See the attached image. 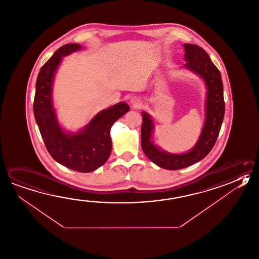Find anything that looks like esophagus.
<instances>
[{"label": "esophagus", "mask_w": 259, "mask_h": 259, "mask_svg": "<svg viewBox=\"0 0 259 259\" xmlns=\"http://www.w3.org/2000/svg\"><path fill=\"white\" fill-rule=\"evenodd\" d=\"M131 104L134 107H138L140 105V100L138 98H132L131 99Z\"/></svg>", "instance_id": "1"}]
</instances>
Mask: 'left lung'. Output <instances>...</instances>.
<instances>
[{
    "mask_svg": "<svg viewBox=\"0 0 259 259\" xmlns=\"http://www.w3.org/2000/svg\"><path fill=\"white\" fill-rule=\"evenodd\" d=\"M183 47L187 61L184 67L200 76L207 88L204 125L195 146L183 154H170L156 147L151 141L154 130L153 120L148 113L142 112V149L153 163L169 170L191 166L207 156L217 140L225 116L224 85L219 69L212 63L204 49L199 46L184 44Z\"/></svg>",
    "mask_w": 259,
    "mask_h": 259,
    "instance_id": "left-lung-1",
    "label": "left lung"
}]
</instances>
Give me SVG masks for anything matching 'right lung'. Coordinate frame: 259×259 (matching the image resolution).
Instances as JSON below:
<instances>
[{"instance_id":"obj_1","label":"right lung","mask_w":259,"mask_h":259,"mask_svg":"<svg viewBox=\"0 0 259 259\" xmlns=\"http://www.w3.org/2000/svg\"><path fill=\"white\" fill-rule=\"evenodd\" d=\"M79 49L80 45H65L43 65L35 84L34 115L50 156L72 170L87 173L107 161L112 151L111 127L130 107L125 103H117L97 113L79 132L64 131L52 103L54 76L62 57Z\"/></svg>"}]
</instances>
